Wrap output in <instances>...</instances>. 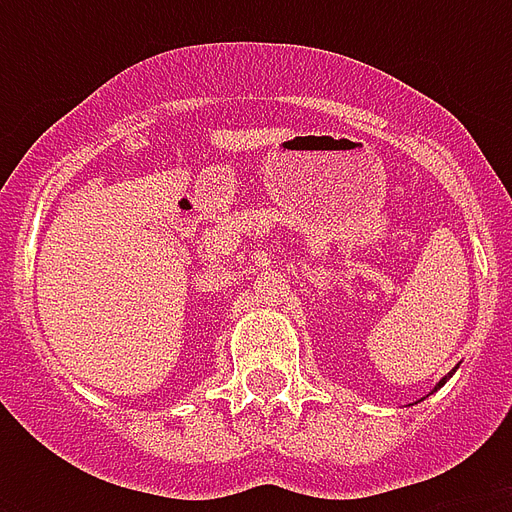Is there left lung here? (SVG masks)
Segmentation results:
<instances>
[{"mask_svg": "<svg viewBox=\"0 0 512 512\" xmlns=\"http://www.w3.org/2000/svg\"><path fill=\"white\" fill-rule=\"evenodd\" d=\"M449 377H452V374H449ZM449 377H444V380H441V382H438V385H436V388H441V385H444V382H446V380H449Z\"/></svg>", "mask_w": 512, "mask_h": 512, "instance_id": "1", "label": "left lung"}]
</instances>
